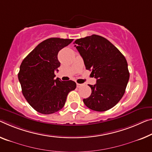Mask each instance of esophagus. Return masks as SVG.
I'll use <instances>...</instances> for the list:
<instances>
[{
	"label": "esophagus",
	"instance_id": "esophagus-1",
	"mask_svg": "<svg viewBox=\"0 0 152 152\" xmlns=\"http://www.w3.org/2000/svg\"><path fill=\"white\" fill-rule=\"evenodd\" d=\"M81 86H82V84H80V83H77V88H80Z\"/></svg>",
	"mask_w": 152,
	"mask_h": 152
}]
</instances>
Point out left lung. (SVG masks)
Returning a JSON list of instances; mask_svg holds the SVG:
<instances>
[{
	"mask_svg": "<svg viewBox=\"0 0 152 152\" xmlns=\"http://www.w3.org/2000/svg\"><path fill=\"white\" fill-rule=\"evenodd\" d=\"M74 44L86 69L96 79L95 85H89L92 93L83 100L84 104L96 111L109 110L124 94L130 77L126 60L110 41L96 34L77 39Z\"/></svg>",
	"mask_w": 152,
	"mask_h": 152,
	"instance_id": "8db88e82",
	"label": "left lung"
}]
</instances>
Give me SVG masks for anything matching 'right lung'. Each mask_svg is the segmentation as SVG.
Here are the masks:
<instances>
[{
	"mask_svg": "<svg viewBox=\"0 0 152 152\" xmlns=\"http://www.w3.org/2000/svg\"><path fill=\"white\" fill-rule=\"evenodd\" d=\"M73 40L50 38L39 43L22 62L18 79L26 100L34 110L52 114L60 110L69 93L76 88V83L55 79L60 62L58 53Z\"/></svg>",
	"mask_w": 152,
	"mask_h": 152,
	"instance_id": "obj_1",
	"label": "right lung"
}]
</instances>
